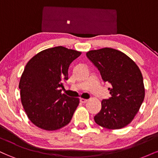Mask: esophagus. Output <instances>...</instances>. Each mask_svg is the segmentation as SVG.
I'll return each mask as SVG.
<instances>
[{"label": "esophagus", "instance_id": "1", "mask_svg": "<svg viewBox=\"0 0 158 158\" xmlns=\"http://www.w3.org/2000/svg\"><path fill=\"white\" fill-rule=\"evenodd\" d=\"M88 99H83V98H81V99H80V102L81 103H86L87 102H88Z\"/></svg>", "mask_w": 158, "mask_h": 158}]
</instances>
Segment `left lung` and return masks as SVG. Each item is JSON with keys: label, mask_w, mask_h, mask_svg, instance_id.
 I'll return each mask as SVG.
<instances>
[{"label": "left lung", "mask_w": 158, "mask_h": 158, "mask_svg": "<svg viewBox=\"0 0 158 158\" xmlns=\"http://www.w3.org/2000/svg\"><path fill=\"white\" fill-rule=\"evenodd\" d=\"M87 57L110 85L109 99H102V108L94 117L99 126L119 129L135 118L143 102L145 88L138 66L128 56L113 48L90 50Z\"/></svg>", "instance_id": "1"}]
</instances>
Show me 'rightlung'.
Masks as SVG:
<instances>
[{
    "mask_svg": "<svg viewBox=\"0 0 158 158\" xmlns=\"http://www.w3.org/2000/svg\"><path fill=\"white\" fill-rule=\"evenodd\" d=\"M62 46L46 49L27 62L19 82L21 100L30 120L48 131L68 125L79 104V98L61 93L68 68L81 55Z\"/></svg>",
    "mask_w": 158,
    "mask_h": 158,
    "instance_id": "right-lung-1",
    "label": "right lung"
}]
</instances>
